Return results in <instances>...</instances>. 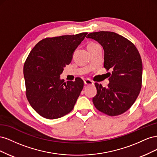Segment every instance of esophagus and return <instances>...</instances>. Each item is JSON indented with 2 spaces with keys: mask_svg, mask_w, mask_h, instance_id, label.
I'll use <instances>...</instances> for the list:
<instances>
[{
  "mask_svg": "<svg viewBox=\"0 0 157 157\" xmlns=\"http://www.w3.org/2000/svg\"><path fill=\"white\" fill-rule=\"evenodd\" d=\"M84 82L85 84L87 85V86H90V85H94V82L92 81V80H90V79H85L84 80Z\"/></svg>",
  "mask_w": 157,
  "mask_h": 157,
  "instance_id": "esophagus-1",
  "label": "esophagus"
}]
</instances>
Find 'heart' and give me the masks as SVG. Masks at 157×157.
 Returning <instances> with one entry per match:
<instances>
[{
    "label": "heart",
    "instance_id": "b5f03b06",
    "mask_svg": "<svg viewBox=\"0 0 157 157\" xmlns=\"http://www.w3.org/2000/svg\"><path fill=\"white\" fill-rule=\"evenodd\" d=\"M96 45H97V44H96V43H90V44H89L88 45V47L94 46H96Z\"/></svg>",
    "mask_w": 157,
    "mask_h": 157
}]
</instances>
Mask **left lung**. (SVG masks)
I'll list each match as a JSON object with an SVG mask.
<instances>
[{
    "instance_id": "left-lung-1",
    "label": "left lung",
    "mask_w": 157,
    "mask_h": 157,
    "mask_svg": "<svg viewBox=\"0 0 157 157\" xmlns=\"http://www.w3.org/2000/svg\"><path fill=\"white\" fill-rule=\"evenodd\" d=\"M100 44L104 50V67L111 69L107 88L95 83L96 108L109 116L124 113L134 104L141 88L143 66L134 44L116 33L99 31L86 36Z\"/></svg>"
}]
</instances>
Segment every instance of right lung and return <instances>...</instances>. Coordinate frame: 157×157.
<instances>
[{"instance_id":"obj_1","label":"right lung","mask_w":157,"mask_h":157,"mask_svg":"<svg viewBox=\"0 0 157 157\" xmlns=\"http://www.w3.org/2000/svg\"><path fill=\"white\" fill-rule=\"evenodd\" d=\"M88 33L46 38L32 49L23 67L26 96L31 106L42 117L56 119L73 110L84 86L83 80L65 82L64 67Z\"/></svg>"}]
</instances>
